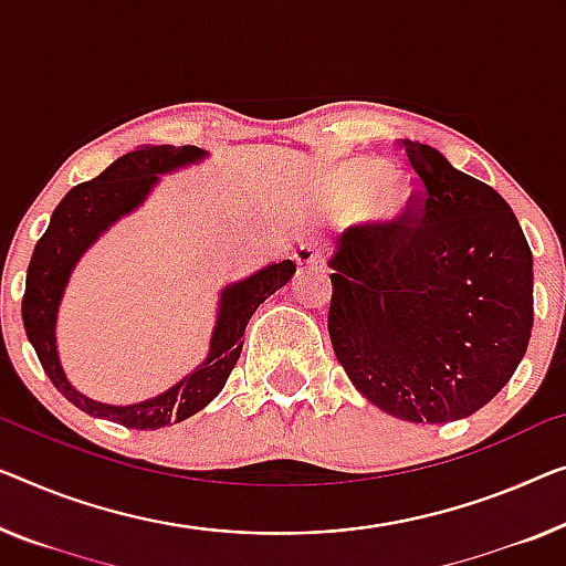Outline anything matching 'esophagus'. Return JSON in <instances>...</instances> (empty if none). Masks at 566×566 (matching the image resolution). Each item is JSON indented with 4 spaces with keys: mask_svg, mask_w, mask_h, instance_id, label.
Here are the masks:
<instances>
[{
    "mask_svg": "<svg viewBox=\"0 0 566 566\" xmlns=\"http://www.w3.org/2000/svg\"><path fill=\"white\" fill-rule=\"evenodd\" d=\"M292 259L297 261L300 269H315V266H319V264H323V261H325L323 251L312 247V243H302V247H300L297 251H294Z\"/></svg>",
    "mask_w": 566,
    "mask_h": 566,
    "instance_id": "obj_1",
    "label": "esophagus"
}]
</instances>
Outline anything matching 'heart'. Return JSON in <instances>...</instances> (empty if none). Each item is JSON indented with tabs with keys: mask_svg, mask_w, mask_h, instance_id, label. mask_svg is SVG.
Returning <instances> with one entry per match:
<instances>
[{
	"mask_svg": "<svg viewBox=\"0 0 566 566\" xmlns=\"http://www.w3.org/2000/svg\"><path fill=\"white\" fill-rule=\"evenodd\" d=\"M325 192L337 206L350 208L358 199V221L378 233L403 229L409 221L415 190L407 180L394 177L376 159H348L337 165L325 180Z\"/></svg>",
	"mask_w": 566,
	"mask_h": 566,
	"instance_id": "obj_1",
	"label": "heart"
}]
</instances>
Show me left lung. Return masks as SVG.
Listing matches in <instances>:
<instances>
[{"label": "left lung", "mask_w": 566, "mask_h": 566, "mask_svg": "<svg viewBox=\"0 0 566 566\" xmlns=\"http://www.w3.org/2000/svg\"><path fill=\"white\" fill-rule=\"evenodd\" d=\"M396 147L419 180L403 229L353 226L331 259L333 350L353 386L407 421L465 419L511 381L534 325L526 235L491 185L429 145Z\"/></svg>", "instance_id": "8db88e82"}]
</instances>
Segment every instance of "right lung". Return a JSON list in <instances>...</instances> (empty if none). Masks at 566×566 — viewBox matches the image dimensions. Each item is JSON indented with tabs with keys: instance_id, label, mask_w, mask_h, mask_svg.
Here are the masks:
<instances>
[{
	"instance_id": "add662e5",
	"label": "right lung",
	"mask_w": 566,
	"mask_h": 566,
	"mask_svg": "<svg viewBox=\"0 0 566 566\" xmlns=\"http://www.w3.org/2000/svg\"><path fill=\"white\" fill-rule=\"evenodd\" d=\"M206 157V149L190 145L137 147L108 165L94 180L75 185L57 202L48 231L40 235L38 247L32 251L22 297L24 333H28V340L35 348L40 364L55 389L91 417L116 421V424L129 429H159L198 415L229 381L235 360L241 356L243 331H247L251 315L261 302L272 297L276 290H282L297 269L294 261L284 259L280 264L259 269L247 280L223 286L206 360L170 389L151 396V399L114 407V403L88 399L86 394H81L67 381L61 356H57L55 323L57 307H61L63 292L75 264L94 247L101 233L112 229L119 218L129 216L147 200L159 182V175L196 165Z\"/></svg>"
}]
</instances>
